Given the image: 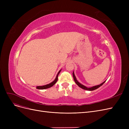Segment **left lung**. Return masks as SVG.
Instances as JSON below:
<instances>
[{"instance_id": "1", "label": "left lung", "mask_w": 129, "mask_h": 129, "mask_svg": "<svg viewBox=\"0 0 129 129\" xmlns=\"http://www.w3.org/2000/svg\"><path fill=\"white\" fill-rule=\"evenodd\" d=\"M73 78H74V81L75 82L76 84L78 85V86H79V87H80V88H81L82 89H84V90H89V91H92V90H95V89H97V88H99V87H100L101 86H102V85L105 83V82L106 81H104L103 83H102L101 84H100V85H95V86L92 87H91V88H87V87L84 86V85H83V84H81L80 82H78V81L76 80V77H75V74H74V72H73Z\"/></svg>"}]
</instances>
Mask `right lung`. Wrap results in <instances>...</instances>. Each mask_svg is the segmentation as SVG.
Here are the masks:
<instances>
[{
  "label": "right lung",
  "instance_id": "1",
  "mask_svg": "<svg viewBox=\"0 0 129 129\" xmlns=\"http://www.w3.org/2000/svg\"><path fill=\"white\" fill-rule=\"evenodd\" d=\"M61 70H60V71L58 72L57 75H56V77L55 78V79L52 82H51L49 84H46V85H42V86H37V89H47V88H50L52 87V86H53V85L55 84L56 82L57 81V79H58V74H59V73H60Z\"/></svg>",
  "mask_w": 129,
  "mask_h": 129
}]
</instances>
